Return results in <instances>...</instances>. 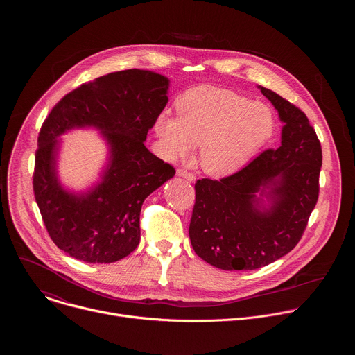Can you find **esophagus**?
<instances>
[{
  "mask_svg": "<svg viewBox=\"0 0 355 355\" xmlns=\"http://www.w3.org/2000/svg\"><path fill=\"white\" fill-rule=\"evenodd\" d=\"M176 175L180 176V178L187 179L189 182H194V180H196V176H194L191 172H187L186 169H178V171H176Z\"/></svg>",
  "mask_w": 355,
  "mask_h": 355,
  "instance_id": "esophagus-1",
  "label": "esophagus"
}]
</instances>
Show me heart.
Listing matches in <instances>:
<instances>
[{"label":"heart","mask_w":355,"mask_h":355,"mask_svg":"<svg viewBox=\"0 0 355 355\" xmlns=\"http://www.w3.org/2000/svg\"><path fill=\"white\" fill-rule=\"evenodd\" d=\"M176 110L179 117L161 113L154 123L164 155L175 159L201 145L200 164L211 176H227L241 169L275 131L269 106L227 89H190L176 102Z\"/></svg>","instance_id":"b5f03b06"}]
</instances>
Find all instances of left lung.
I'll return each mask as SVG.
<instances>
[{
    "label": "left lung",
    "mask_w": 355,
    "mask_h": 355,
    "mask_svg": "<svg viewBox=\"0 0 355 355\" xmlns=\"http://www.w3.org/2000/svg\"><path fill=\"white\" fill-rule=\"evenodd\" d=\"M258 89L284 123L282 145L234 175L196 183L190 241L198 257L224 270H253L290 253L318 200L322 152L314 128L300 107Z\"/></svg>",
    "instance_id": "8db88e82"
}]
</instances>
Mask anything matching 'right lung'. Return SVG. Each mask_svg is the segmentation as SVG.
I'll use <instances>...</instances> for the list:
<instances>
[{
	"mask_svg": "<svg viewBox=\"0 0 355 355\" xmlns=\"http://www.w3.org/2000/svg\"><path fill=\"white\" fill-rule=\"evenodd\" d=\"M168 87L169 80L152 71L112 72L68 93L45 119L33 187L48 234L64 253L90 263H109L139 245L142 203L175 175V168L144 144L168 102ZM82 126L102 131L110 162L98 185L73 195L56 179V138Z\"/></svg>",
	"mask_w": 355,
	"mask_h": 355,
	"instance_id": "add662e5",
	"label": "right lung"
}]
</instances>
